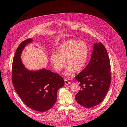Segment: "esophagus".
I'll list each match as a JSON object with an SVG mask.
<instances>
[{"label":"esophagus","mask_w":127,"mask_h":127,"mask_svg":"<svg viewBox=\"0 0 127 127\" xmlns=\"http://www.w3.org/2000/svg\"><path fill=\"white\" fill-rule=\"evenodd\" d=\"M65 84L66 85L70 84H71V82L69 81L68 79H65Z\"/></svg>","instance_id":"esophagus-1"}]
</instances>
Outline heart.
Listing matches in <instances>:
<instances>
[{
	"label": "heart",
	"instance_id": "heart-1",
	"mask_svg": "<svg viewBox=\"0 0 127 127\" xmlns=\"http://www.w3.org/2000/svg\"><path fill=\"white\" fill-rule=\"evenodd\" d=\"M58 54L52 53L50 56V61L55 70L61 71L66 64L69 66L65 74L70 76L74 71L79 72L86 65L89 48L84 41L69 39L61 43L57 49Z\"/></svg>",
	"mask_w": 127,
	"mask_h": 127
}]
</instances>
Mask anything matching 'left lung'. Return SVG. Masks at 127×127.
<instances>
[{"instance_id":"obj_1","label":"left lung","mask_w":127,"mask_h":127,"mask_svg":"<svg viewBox=\"0 0 127 127\" xmlns=\"http://www.w3.org/2000/svg\"><path fill=\"white\" fill-rule=\"evenodd\" d=\"M75 78L81 87L75 96L79 104L90 108L102 101L109 91L111 73L108 54L101 43L94 44L89 64Z\"/></svg>"}]
</instances>
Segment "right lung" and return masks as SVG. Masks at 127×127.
Masks as SVG:
<instances>
[{"mask_svg":"<svg viewBox=\"0 0 127 127\" xmlns=\"http://www.w3.org/2000/svg\"><path fill=\"white\" fill-rule=\"evenodd\" d=\"M32 41L31 38L26 39L17 49L12 63V83L19 97L28 107L44 112L54 105L57 91L64 85V80L58 74L46 68L31 71L25 67L20 56L26 45Z\"/></svg>","mask_w":127,"mask_h":127,"instance_id":"1","label":"right lung"}]
</instances>
